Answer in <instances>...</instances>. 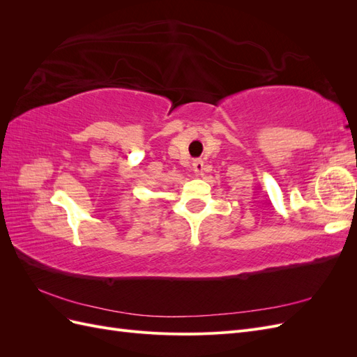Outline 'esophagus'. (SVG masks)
<instances>
[{
  "instance_id": "obj_1",
  "label": "esophagus",
  "mask_w": 357,
  "mask_h": 357,
  "mask_svg": "<svg viewBox=\"0 0 357 357\" xmlns=\"http://www.w3.org/2000/svg\"><path fill=\"white\" fill-rule=\"evenodd\" d=\"M192 167H193V171H195V174L197 176H202L204 174V162L201 160V159H195L193 160V164H192Z\"/></svg>"
}]
</instances>
